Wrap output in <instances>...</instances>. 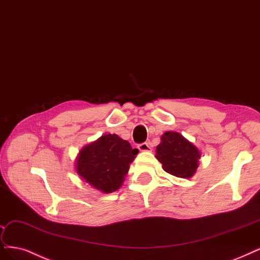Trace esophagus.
I'll list each match as a JSON object with an SVG mask.
<instances>
[{
	"label": "esophagus",
	"mask_w": 260,
	"mask_h": 260,
	"mask_svg": "<svg viewBox=\"0 0 260 260\" xmlns=\"http://www.w3.org/2000/svg\"><path fill=\"white\" fill-rule=\"evenodd\" d=\"M139 149L141 151H150V146L148 145V143H142V144H139Z\"/></svg>",
	"instance_id": "1"
}]
</instances>
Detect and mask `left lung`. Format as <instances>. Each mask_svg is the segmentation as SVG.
<instances>
[{"mask_svg":"<svg viewBox=\"0 0 260 260\" xmlns=\"http://www.w3.org/2000/svg\"><path fill=\"white\" fill-rule=\"evenodd\" d=\"M156 147V158L169 174L181 178H190L199 167L201 153L198 147L181 133L167 131Z\"/></svg>","mask_w":260,"mask_h":260,"instance_id":"8db88e82","label":"left lung"}]
</instances>
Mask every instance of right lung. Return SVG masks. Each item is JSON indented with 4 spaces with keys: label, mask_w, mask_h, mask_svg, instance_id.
I'll return each mask as SVG.
<instances>
[{
    "label": "right lung",
    "mask_w": 260,
    "mask_h": 260,
    "mask_svg": "<svg viewBox=\"0 0 260 260\" xmlns=\"http://www.w3.org/2000/svg\"><path fill=\"white\" fill-rule=\"evenodd\" d=\"M139 149L117 134H103L85 145L75 161L76 173L85 182L103 193H111L121 187L130 164Z\"/></svg>",
    "instance_id": "add662e5"
}]
</instances>
